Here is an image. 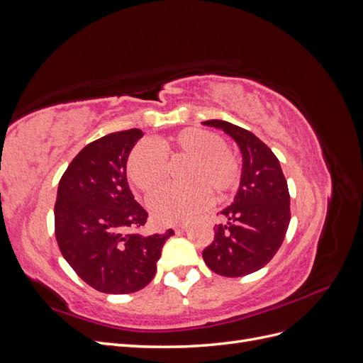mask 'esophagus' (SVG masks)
Here are the masks:
<instances>
[{"instance_id":"esophagus-1","label":"esophagus","mask_w":363,"mask_h":363,"mask_svg":"<svg viewBox=\"0 0 363 363\" xmlns=\"http://www.w3.org/2000/svg\"><path fill=\"white\" fill-rule=\"evenodd\" d=\"M188 228V224H182V225H177L175 227V232H183V230Z\"/></svg>"}]
</instances>
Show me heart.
I'll list each match as a JSON object with an SVG mask.
<instances>
[{
  "mask_svg": "<svg viewBox=\"0 0 363 363\" xmlns=\"http://www.w3.org/2000/svg\"><path fill=\"white\" fill-rule=\"evenodd\" d=\"M189 159L186 180L194 182L183 188H163L148 199V208L160 225L188 221L211 203V192L224 199L240 182V163L224 140L212 131L189 127L152 144L144 140L130 152L127 175L130 183L142 194H151L163 183L167 157Z\"/></svg>",
  "mask_w": 363,
  "mask_h": 363,
  "instance_id": "b5f03b06",
  "label": "heart"
}]
</instances>
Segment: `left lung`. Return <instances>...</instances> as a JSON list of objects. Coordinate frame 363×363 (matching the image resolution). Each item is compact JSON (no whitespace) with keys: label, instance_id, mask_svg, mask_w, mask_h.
<instances>
[{"label":"left lung","instance_id":"1","mask_svg":"<svg viewBox=\"0 0 363 363\" xmlns=\"http://www.w3.org/2000/svg\"><path fill=\"white\" fill-rule=\"evenodd\" d=\"M203 125L223 130L242 155L239 188L233 203L223 208L224 223L203 251L206 265L224 277H242L263 268L283 244L291 221V199L280 162L263 142L227 121Z\"/></svg>","mask_w":363,"mask_h":363}]
</instances>
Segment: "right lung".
I'll use <instances>...</instances> for the list:
<instances>
[{
	"mask_svg": "<svg viewBox=\"0 0 363 363\" xmlns=\"http://www.w3.org/2000/svg\"><path fill=\"white\" fill-rule=\"evenodd\" d=\"M139 128L116 131L86 145L62 175L54 225L62 256L83 281L104 294L136 292L156 276L163 244L174 235L142 236L148 213L127 182V160Z\"/></svg>",
	"mask_w": 363,
	"mask_h": 363,
	"instance_id": "right-lung-1",
	"label": "right lung"
}]
</instances>
